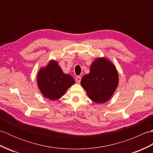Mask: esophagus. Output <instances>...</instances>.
Wrapping results in <instances>:
<instances>
[{
    "label": "esophagus",
    "mask_w": 153,
    "mask_h": 153,
    "mask_svg": "<svg viewBox=\"0 0 153 153\" xmlns=\"http://www.w3.org/2000/svg\"><path fill=\"white\" fill-rule=\"evenodd\" d=\"M81 79H82V77H81V76H77L76 77V81L77 83H79L80 82H81Z\"/></svg>",
    "instance_id": "34e87169"
}]
</instances>
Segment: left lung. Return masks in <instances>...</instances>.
Here are the masks:
<instances>
[{"instance_id":"8db88e82","label":"left lung","mask_w":153,"mask_h":153,"mask_svg":"<svg viewBox=\"0 0 153 153\" xmlns=\"http://www.w3.org/2000/svg\"><path fill=\"white\" fill-rule=\"evenodd\" d=\"M81 85L90 99L104 103L112 97L118 85V72L110 61L98 58L92 63L89 74L82 77Z\"/></svg>"}]
</instances>
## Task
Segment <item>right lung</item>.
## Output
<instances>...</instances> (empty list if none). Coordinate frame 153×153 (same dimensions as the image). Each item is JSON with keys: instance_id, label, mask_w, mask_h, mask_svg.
Instances as JSON below:
<instances>
[{"instance_id": "1", "label": "right lung", "mask_w": 153, "mask_h": 153, "mask_svg": "<svg viewBox=\"0 0 153 153\" xmlns=\"http://www.w3.org/2000/svg\"><path fill=\"white\" fill-rule=\"evenodd\" d=\"M37 83L43 95L54 100L62 97L75 83V80L70 75L63 73L57 62L51 61L46 68L39 71Z\"/></svg>"}]
</instances>
